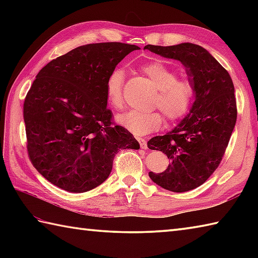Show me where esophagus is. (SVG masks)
<instances>
[{
	"mask_svg": "<svg viewBox=\"0 0 258 258\" xmlns=\"http://www.w3.org/2000/svg\"><path fill=\"white\" fill-rule=\"evenodd\" d=\"M138 141H139V143H140L141 149H143V150L147 149V143H146V141L144 139H139Z\"/></svg>",
	"mask_w": 258,
	"mask_h": 258,
	"instance_id": "obj_1",
	"label": "esophagus"
}]
</instances>
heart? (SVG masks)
<instances>
[{"instance_id":"obj_1","label":"heart","mask_w":258,"mask_h":258,"mask_svg":"<svg viewBox=\"0 0 258 258\" xmlns=\"http://www.w3.org/2000/svg\"><path fill=\"white\" fill-rule=\"evenodd\" d=\"M142 71L157 87L152 105L158 106L171 122H177L188 114L195 102L196 89L193 82L177 80V73L161 62L145 64ZM124 72L115 70L106 81V98L109 105L119 109L124 105ZM117 123L134 135H145L163 124L162 114L153 111H132L118 114Z\"/></svg>"}]
</instances>
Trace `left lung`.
Instances as JSON below:
<instances>
[{
    "mask_svg": "<svg viewBox=\"0 0 258 258\" xmlns=\"http://www.w3.org/2000/svg\"><path fill=\"white\" fill-rule=\"evenodd\" d=\"M144 48L179 61L196 89L193 106L177 126L147 142L150 150L163 152L169 160L163 173H149L151 179L167 190L183 193L205 183L220 165L237 118L234 84L227 71L200 45L149 44Z\"/></svg>",
    "mask_w": 258,
    "mask_h": 258,
    "instance_id": "left-lung-1",
    "label": "left lung"
}]
</instances>
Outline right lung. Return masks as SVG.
Returning <instances> with one entry per match:
<instances>
[{
	"label": "right lung",
	"instance_id": "add662e5",
	"mask_svg": "<svg viewBox=\"0 0 258 258\" xmlns=\"http://www.w3.org/2000/svg\"><path fill=\"white\" fill-rule=\"evenodd\" d=\"M139 46L82 45L43 68L27 92L23 117L27 152L37 172L57 187L84 193L111 174L119 150L140 149L106 107V81Z\"/></svg>",
	"mask_w": 258,
	"mask_h": 258
}]
</instances>
